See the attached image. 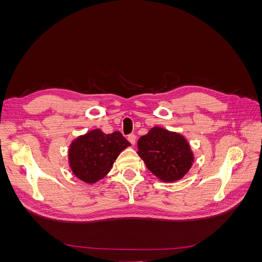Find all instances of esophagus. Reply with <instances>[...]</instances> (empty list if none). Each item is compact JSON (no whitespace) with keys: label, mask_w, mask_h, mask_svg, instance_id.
<instances>
[{"label":"esophagus","mask_w":262,"mask_h":262,"mask_svg":"<svg viewBox=\"0 0 262 262\" xmlns=\"http://www.w3.org/2000/svg\"><path fill=\"white\" fill-rule=\"evenodd\" d=\"M128 141L130 142L132 145H134V144H136V142H137V137L134 136V134H130V136H128Z\"/></svg>","instance_id":"34e87169"}]
</instances>
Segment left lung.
Returning a JSON list of instances; mask_svg holds the SVG:
<instances>
[{"mask_svg": "<svg viewBox=\"0 0 262 262\" xmlns=\"http://www.w3.org/2000/svg\"><path fill=\"white\" fill-rule=\"evenodd\" d=\"M138 154L147 169L165 182L180 180L191 168L193 153L179 133L154 126L138 141Z\"/></svg>", "mask_w": 262, "mask_h": 262, "instance_id": "left-lung-1", "label": "left lung"}]
</instances>
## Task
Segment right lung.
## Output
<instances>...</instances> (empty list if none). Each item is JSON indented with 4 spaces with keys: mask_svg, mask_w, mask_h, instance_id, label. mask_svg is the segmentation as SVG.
I'll return each mask as SVG.
<instances>
[{
    "mask_svg": "<svg viewBox=\"0 0 262 262\" xmlns=\"http://www.w3.org/2000/svg\"><path fill=\"white\" fill-rule=\"evenodd\" d=\"M130 145L120 132L106 134L95 129L71 143L69 165L78 179L95 184L107 175L118 155Z\"/></svg>",
    "mask_w": 262,
    "mask_h": 262,
    "instance_id": "1",
    "label": "right lung"
}]
</instances>
